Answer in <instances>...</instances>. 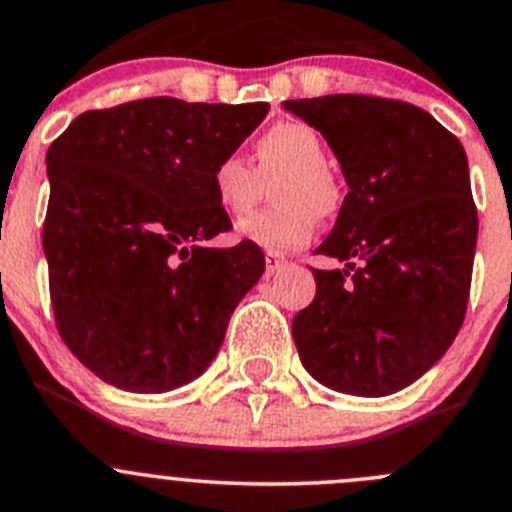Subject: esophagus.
<instances>
[{
  "label": "esophagus",
  "instance_id": "obj_1",
  "mask_svg": "<svg viewBox=\"0 0 512 512\" xmlns=\"http://www.w3.org/2000/svg\"><path fill=\"white\" fill-rule=\"evenodd\" d=\"M285 265H288V260H285L283 255H278V252H267V255H265V267H267V275H272V272L283 270Z\"/></svg>",
  "mask_w": 512,
  "mask_h": 512
}]
</instances>
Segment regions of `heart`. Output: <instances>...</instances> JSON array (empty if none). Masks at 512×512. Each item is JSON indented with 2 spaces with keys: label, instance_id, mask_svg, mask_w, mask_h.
I'll use <instances>...</instances> for the list:
<instances>
[{
  "label": "heart",
  "instance_id": "b5f03b06",
  "mask_svg": "<svg viewBox=\"0 0 512 512\" xmlns=\"http://www.w3.org/2000/svg\"><path fill=\"white\" fill-rule=\"evenodd\" d=\"M272 179L278 181L270 186V199L278 207L245 219L237 234L267 252H288L305 245L318 217L333 214L341 202L321 133L300 121L275 123L255 141V169L240 156H222L209 184L217 207L240 219L257 207Z\"/></svg>",
  "mask_w": 512,
  "mask_h": 512
}]
</instances>
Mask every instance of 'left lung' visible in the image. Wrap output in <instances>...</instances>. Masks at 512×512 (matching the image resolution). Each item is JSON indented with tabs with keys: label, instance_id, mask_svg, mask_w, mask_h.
<instances>
[{
	"label": "left lung",
	"instance_id": "obj_1",
	"mask_svg": "<svg viewBox=\"0 0 512 512\" xmlns=\"http://www.w3.org/2000/svg\"><path fill=\"white\" fill-rule=\"evenodd\" d=\"M333 148L348 194L293 318L300 361L328 389L386 396L452 346L470 298L477 209L462 143L427 111L376 95L285 100Z\"/></svg>",
	"mask_w": 512,
	"mask_h": 512
}]
</instances>
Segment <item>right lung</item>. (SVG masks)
<instances>
[{
	"instance_id": "right-lung-1",
	"label": "right lung",
	"mask_w": 512,
	"mask_h": 512,
	"mask_svg": "<svg viewBox=\"0 0 512 512\" xmlns=\"http://www.w3.org/2000/svg\"><path fill=\"white\" fill-rule=\"evenodd\" d=\"M267 111L161 95L85 111L52 141L42 227L52 313L105 384L161 394L217 356L265 255L245 240L207 247L232 229L209 176Z\"/></svg>"
}]
</instances>
